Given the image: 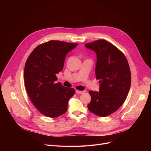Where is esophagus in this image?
Listing matches in <instances>:
<instances>
[{
	"label": "esophagus",
	"mask_w": 151,
	"mask_h": 151,
	"mask_svg": "<svg viewBox=\"0 0 151 151\" xmlns=\"http://www.w3.org/2000/svg\"><path fill=\"white\" fill-rule=\"evenodd\" d=\"M84 91H78V90H76V93L77 94H82L84 93Z\"/></svg>",
	"instance_id": "1"
}]
</instances>
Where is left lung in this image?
<instances>
[{
	"instance_id": "obj_1",
	"label": "left lung",
	"mask_w": 151,
	"mask_h": 151,
	"mask_svg": "<svg viewBox=\"0 0 151 151\" xmlns=\"http://www.w3.org/2000/svg\"><path fill=\"white\" fill-rule=\"evenodd\" d=\"M85 47L97 55L95 73L99 80V91H90L91 101L88 108L98 116L114 113L125 101L131 85L130 70L124 54L113 44L99 40Z\"/></svg>"
}]
</instances>
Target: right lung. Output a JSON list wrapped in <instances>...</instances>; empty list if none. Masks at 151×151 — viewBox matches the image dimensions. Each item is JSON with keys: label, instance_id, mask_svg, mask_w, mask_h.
Instances as JSON below:
<instances>
[{"label": "right lung", "instance_id": "add662e5", "mask_svg": "<svg viewBox=\"0 0 151 151\" xmlns=\"http://www.w3.org/2000/svg\"><path fill=\"white\" fill-rule=\"evenodd\" d=\"M77 45L51 40L36 47L27 59L24 72L26 89L32 104L46 116L57 117L64 114L69 99L75 94L74 89L55 81L67 54Z\"/></svg>", "mask_w": 151, "mask_h": 151}]
</instances>
